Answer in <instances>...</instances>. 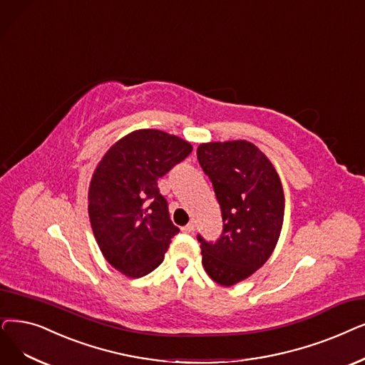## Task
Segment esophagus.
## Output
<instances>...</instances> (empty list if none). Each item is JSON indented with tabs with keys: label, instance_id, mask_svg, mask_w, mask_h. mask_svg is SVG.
I'll return each mask as SVG.
<instances>
[{
	"label": "esophagus",
	"instance_id": "34e87169",
	"mask_svg": "<svg viewBox=\"0 0 365 365\" xmlns=\"http://www.w3.org/2000/svg\"><path fill=\"white\" fill-rule=\"evenodd\" d=\"M182 231H183V232H186V234H191V232H194V231H195V225L192 224V222H189L187 225H185V227L182 228Z\"/></svg>",
	"mask_w": 365,
	"mask_h": 365
}]
</instances>
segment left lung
Here are the masks:
<instances>
[{
    "label": "left lung",
    "instance_id": "left-lung-1",
    "mask_svg": "<svg viewBox=\"0 0 365 365\" xmlns=\"http://www.w3.org/2000/svg\"><path fill=\"white\" fill-rule=\"evenodd\" d=\"M198 163L213 183L224 230L219 239L198 234L202 265L222 287H232L261 268L277 245L284 195L270 160L246 140L202 143Z\"/></svg>",
    "mask_w": 365,
    "mask_h": 365
}]
</instances>
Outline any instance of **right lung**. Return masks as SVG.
<instances>
[{
  "label": "right lung",
  "instance_id": "obj_1",
  "mask_svg": "<svg viewBox=\"0 0 365 365\" xmlns=\"http://www.w3.org/2000/svg\"><path fill=\"white\" fill-rule=\"evenodd\" d=\"M192 152L186 140L138 130L110 148L88 194L92 231L104 258L126 277H143L164 261L179 232L158 180Z\"/></svg>",
  "mask_w": 365,
  "mask_h": 365
}]
</instances>
